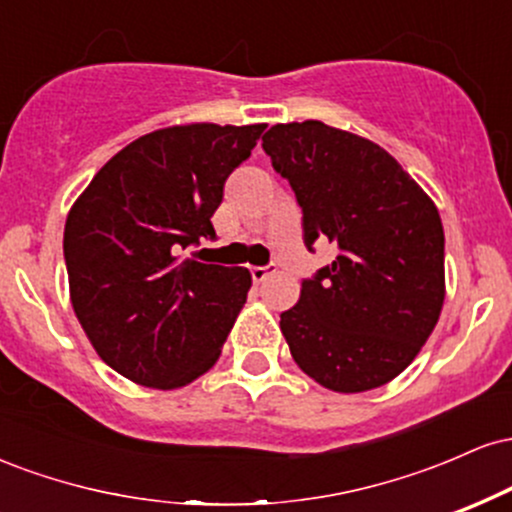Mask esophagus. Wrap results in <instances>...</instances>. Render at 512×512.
<instances>
[{"instance_id": "esophagus-1", "label": "esophagus", "mask_w": 512, "mask_h": 512, "mask_svg": "<svg viewBox=\"0 0 512 512\" xmlns=\"http://www.w3.org/2000/svg\"><path fill=\"white\" fill-rule=\"evenodd\" d=\"M272 272H274V264H267V267H250V276L255 284H262V281Z\"/></svg>"}]
</instances>
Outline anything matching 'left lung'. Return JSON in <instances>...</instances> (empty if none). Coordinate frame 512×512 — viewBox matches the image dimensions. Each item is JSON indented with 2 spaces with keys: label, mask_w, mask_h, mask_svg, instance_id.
<instances>
[{
  "label": "left lung",
  "mask_w": 512,
  "mask_h": 512,
  "mask_svg": "<svg viewBox=\"0 0 512 512\" xmlns=\"http://www.w3.org/2000/svg\"><path fill=\"white\" fill-rule=\"evenodd\" d=\"M262 149L303 209V243L337 248L281 313L293 361L334 392L397 378L436 327L445 236L431 197L378 144L320 120L274 125Z\"/></svg>",
  "instance_id": "obj_1"
}]
</instances>
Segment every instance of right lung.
Listing matches in <instances>:
<instances>
[{"label": "right lung", "instance_id": "right-lung-1", "mask_svg": "<svg viewBox=\"0 0 512 512\" xmlns=\"http://www.w3.org/2000/svg\"><path fill=\"white\" fill-rule=\"evenodd\" d=\"M264 125H180L127 144L64 226L74 313L98 356L134 383L175 390L214 366L248 298L243 267L182 252L214 240L223 185Z\"/></svg>", "mask_w": 512, "mask_h": 512}]
</instances>
